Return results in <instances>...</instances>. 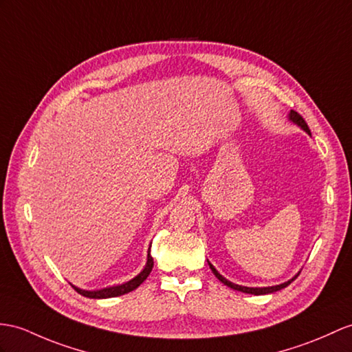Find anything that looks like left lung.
Segmentation results:
<instances>
[{
  "instance_id": "obj_1",
  "label": "left lung",
  "mask_w": 352,
  "mask_h": 352,
  "mask_svg": "<svg viewBox=\"0 0 352 352\" xmlns=\"http://www.w3.org/2000/svg\"><path fill=\"white\" fill-rule=\"evenodd\" d=\"M289 121L291 122H294V124H297L300 128H302V130H305L307 134H311V130H309V126H307V124L305 122V119L300 116L297 111H294V110H291L289 111ZM209 265H210V269H212V272H213V275H215L222 284L224 285H227V287H230V288H233V289H236V291H242V293H246V294H254V296H261V294H270V293H275V291H279V289H282V288H285V287H288L291 282H293L298 275H300V272L297 273V275L294 276V278H291L289 280H287V282H284V284H279V285H273V287H261V288H252V287H242V285H237V284H233V282H230L228 279H226L224 276L221 275V273H218V270L213 267V265L209 263Z\"/></svg>"
}]
</instances>
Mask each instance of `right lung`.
I'll list each match as a JSON object with an SVG mask.
<instances>
[{
    "label": "right lung",
    "instance_id": "1",
    "mask_svg": "<svg viewBox=\"0 0 352 352\" xmlns=\"http://www.w3.org/2000/svg\"><path fill=\"white\" fill-rule=\"evenodd\" d=\"M153 267V258L151 256V246H149V251H148V261L146 265H144V269L137 275L135 278H133L131 280L125 282V284L121 285H115V287H107V288H102V289H97V291H87V289H82V288H77L73 285V288L77 291V293L82 294L83 297H89V298H109V297H118V296H122L130 293V291L135 289L139 287L142 282L149 276V273L152 272Z\"/></svg>",
    "mask_w": 352,
    "mask_h": 352
}]
</instances>
